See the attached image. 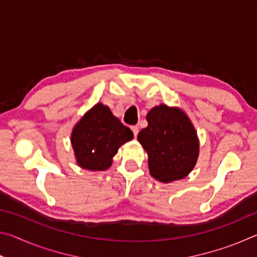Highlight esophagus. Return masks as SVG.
<instances>
[{
  "label": "esophagus",
  "mask_w": 257,
  "mask_h": 257,
  "mask_svg": "<svg viewBox=\"0 0 257 257\" xmlns=\"http://www.w3.org/2000/svg\"><path fill=\"white\" fill-rule=\"evenodd\" d=\"M132 130H133V133H134V136H135V137H137L138 132H139L137 125H133V127H132Z\"/></svg>",
  "instance_id": "34e87169"
}]
</instances>
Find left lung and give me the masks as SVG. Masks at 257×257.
Here are the masks:
<instances>
[{"label": "left lung", "mask_w": 257, "mask_h": 257, "mask_svg": "<svg viewBox=\"0 0 257 257\" xmlns=\"http://www.w3.org/2000/svg\"><path fill=\"white\" fill-rule=\"evenodd\" d=\"M137 139L149 155L151 176L163 184L181 180L193 171L199 155V139L189 116L177 106L151 108Z\"/></svg>", "instance_id": "8db88e82"}]
</instances>
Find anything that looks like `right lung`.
<instances>
[{
    "instance_id": "right-lung-1",
    "label": "right lung",
    "mask_w": 257,
    "mask_h": 257,
    "mask_svg": "<svg viewBox=\"0 0 257 257\" xmlns=\"http://www.w3.org/2000/svg\"><path fill=\"white\" fill-rule=\"evenodd\" d=\"M133 138L132 130L112 114L108 106L98 102L75 124L70 141L80 168L104 171L111 167L120 147Z\"/></svg>"
}]
</instances>
